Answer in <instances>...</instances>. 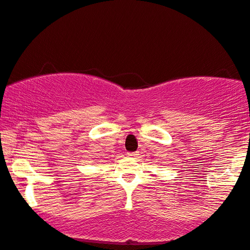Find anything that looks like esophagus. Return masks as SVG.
I'll return each mask as SVG.
<instances>
[{
    "mask_svg": "<svg viewBox=\"0 0 250 250\" xmlns=\"http://www.w3.org/2000/svg\"><path fill=\"white\" fill-rule=\"evenodd\" d=\"M138 154H140V152H138V151H136V152H128V156L129 157H137Z\"/></svg>",
    "mask_w": 250,
    "mask_h": 250,
    "instance_id": "obj_1",
    "label": "esophagus"
}]
</instances>
